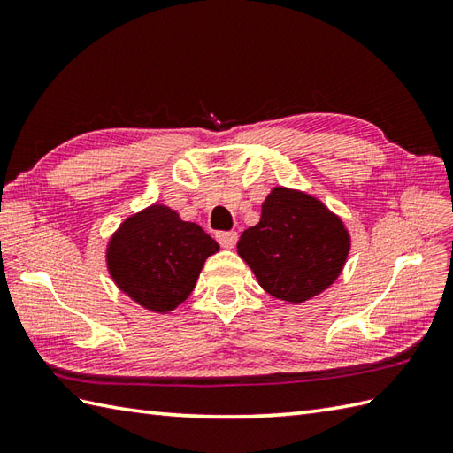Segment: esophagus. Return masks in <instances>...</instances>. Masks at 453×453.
Here are the masks:
<instances>
[{"mask_svg": "<svg viewBox=\"0 0 453 453\" xmlns=\"http://www.w3.org/2000/svg\"><path fill=\"white\" fill-rule=\"evenodd\" d=\"M216 239L224 249H232L237 243V234L235 232H218Z\"/></svg>", "mask_w": 453, "mask_h": 453, "instance_id": "esophagus-1", "label": "esophagus"}]
</instances>
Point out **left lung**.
<instances>
[{
  "label": "left lung",
  "mask_w": 453,
  "mask_h": 453,
  "mask_svg": "<svg viewBox=\"0 0 453 453\" xmlns=\"http://www.w3.org/2000/svg\"><path fill=\"white\" fill-rule=\"evenodd\" d=\"M350 235L323 202L284 187L263 202L261 221L239 237L237 253L278 300L302 303L339 278Z\"/></svg>",
  "instance_id": "left-lung-1"
}]
</instances>
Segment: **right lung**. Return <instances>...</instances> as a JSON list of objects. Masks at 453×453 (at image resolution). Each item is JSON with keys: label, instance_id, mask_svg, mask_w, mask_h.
<instances>
[{"label": "right lung", "instance_id": "1", "mask_svg": "<svg viewBox=\"0 0 453 453\" xmlns=\"http://www.w3.org/2000/svg\"><path fill=\"white\" fill-rule=\"evenodd\" d=\"M219 245L175 210L153 204L124 219L107 249L109 273L146 310L167 313L195 290L204 261Z\"/></svg>", "mask_w": 453, "mask_h": 453}]
</instances>
